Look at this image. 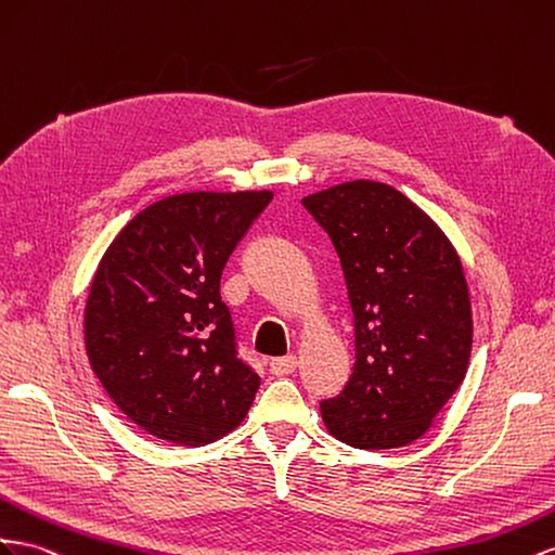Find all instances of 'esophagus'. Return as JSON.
Here are the masks:
<instances>
[{"mask_svg":"<svg viewBox=\"0 0 555 555\" xmlns=\"http://www.w3.org/2000/svg\"><path fill=\"white\" fill-rule=\"evenodd\" d=\"M296 366H298V362L294 354L271 359V373H275V376H289V373L296 371Z\"/></svg>","mask_w":555,"mask_h":555,"instance_id":"obj_1","label":"esophagus"}]
</instances>
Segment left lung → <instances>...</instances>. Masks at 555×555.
I'll return each mask as SVG.
<instances>
[{
    "label": "left lung",
    "mask_w": 555,
    "mask_h": 555,
    "mask_svg": "<svg viewBox=\"0 0 555 555\" xmlns=\"http://www.w3.org/2000/svg\"><path fill=\"white\" fill-rule=\"evenodd\" d=\"M304 207L332 237L354 314L346 389L320 403L326 429L362 451L421 439L464 380L472 301L455 247L401 191L371 179Z\"/></svg>",
    "instance_id": "1"
}]
</instances>
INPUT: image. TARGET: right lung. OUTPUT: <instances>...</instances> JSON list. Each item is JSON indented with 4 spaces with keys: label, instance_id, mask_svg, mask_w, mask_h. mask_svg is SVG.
<instances>
[{
    "label": "right lung",
    "instance_id": "obj_1",
    "mask_svg": "<svg viewBox=\"0 0 555 555\" xmlns=\"http://www.w3.org/2000/svg\"><path fill=\"white\" fill-rule=\"evenodd\" d=\"M271 191L177 193L104 251L83 310L102 387L156 439L205 446L245 421L261 378L235 350L221 271Z\"/></svg>",
    "mask_w": 555,
    "mask_h": 555
}]
</instances>
